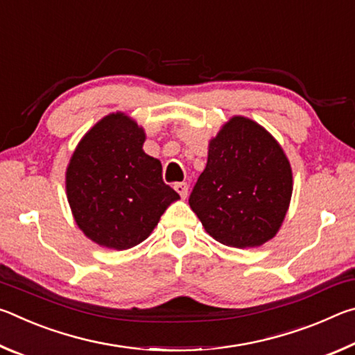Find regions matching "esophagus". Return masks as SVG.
Instances as JSON below:
<instances>
[{
	"mask_svg": "<svg viewBox=\"0 0 355 355\" xmlns=\"http://www.w3.org/2000/svg\"><path fill=\"white\" fill-rule=\"evenodd\" d=\"M173 188H175V191L178 192L180 196L183 197V199H186V196H188V183L180 182V183H175V186H173Z\"/></svg>",
	"mask_w": 355,
	"mask_h": 355,
	"instance_id": "obj_1",
	"label": "esophagus"
}]
</instances>
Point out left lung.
I'll list each match as a JSON object with an SVG mask.
<instances>
[{
	"mask_svg": "<svg viewBox=\"0 0 355 355\" xmlns=\"http://www.w3.org/2000/svg\"><path fill=\"white\" fill-rule=\"evenodd\" d=\"M291 194L293 171L280 144L260 123L233 116L209 139L189 205L209 236L245 249L277 235Z\"/></svg>",
	"mask_w": 355,
	"mask_h": 355,
	"instance_id": "left-lung-1",
	"label": "left lung"
}]
</instances>
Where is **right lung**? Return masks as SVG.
I'll use <instances>...</instances> for the list:
<instances>
[{"label":"right lung","mask_w":355,"mask_h":355,"mask_svg":"<svg viewBox=\"0 0 355 355\" xmlns=\"http://www.w3.org/2000/svg\"><path fill=\"white\" fill-rule=\"evenodd\" d=\"M144 128L119 111L98 120L71 155L65 172L71 214L101 248H135L180 199L163 182L159 159L144 152Z\"/></svg>","instance_id":"right-lung-1"}]
</instances>
